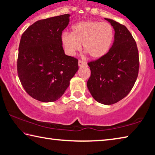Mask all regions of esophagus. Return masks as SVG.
<instances>
[{
	"label": "esophagus",
	"instance_id": "1",
	"mask_svg": "<svg viewBox=\"0 0 155 155\" xmlns=\"http://www.w3.org/2000/svg\"><path fill=\"white\" fill-rule=\"evenodd\" d=\"M78 66L79 67H82V66H84V65H86V63L84 62L83 61H81V60H79V61H78Z\"/></svg>",
	"mask_w": 155,
	"mask_h": 155
}]
</instances>
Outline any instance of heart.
I'll list each match as a JSON object with an SVG mask.
<instances>
[{
	"mask_svg": "<svg viewBox=\"0 0 155 155\" xmlns=\"http://www.w3.org/2000/svg\"><path fill=\"white\" fill-rule=\"evenodd\" d=\"M111 25L105 22L86 20L72 26V33H64L61 41L65 52L74 55L81 48L93 59H98L109 52L114 40Z\"/></svg>",
	"mask_w": 155,
	"mask_h": 155,
	"instance_id": "obj_1",
	"label": "heart"
}]
</instances>
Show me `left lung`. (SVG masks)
Returning <instances> with one entry per match:
<instances>
[{
	"instance_id": "obj_1",
	"label": "left lung",
	"mask_w": 155,
	"mask_h": 155,
	"mask_svg": "<svg viewBox=\"0 0 155 155\" xmlns=\"http://www.w3.org/2000/svg\"><path fill=\"white\" fill-rule=\"evenodd\" d=\"M115 31L114 41L101 59L88 63L91 76L87 86L98 103L109 105L128 95L137 80L139 53L137 44L124 25L104 18Z\"/></svg>"
}]
</instances>
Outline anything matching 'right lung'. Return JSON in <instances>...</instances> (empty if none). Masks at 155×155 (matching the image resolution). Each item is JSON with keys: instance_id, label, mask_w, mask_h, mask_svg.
<instances>
[{"instance_id": "1", "label": "right lung", "mask_w": 155, "mask_h": 155, "mask_svg": "<svg viewBox=\"0 0 155 155\" xmlns=\"http://www.w3.org/2000/svg\"><path fill=\"white\" fill-rule=\"evenodd\" d=\"M70 14L38 20L21 37L17 70L28 95L44 103L61 98L78 70V59L65 54L61 37Z\"/></svg>"}]
</instances>
